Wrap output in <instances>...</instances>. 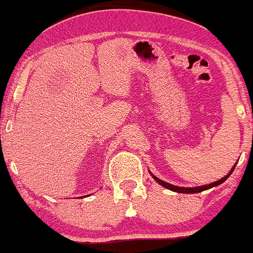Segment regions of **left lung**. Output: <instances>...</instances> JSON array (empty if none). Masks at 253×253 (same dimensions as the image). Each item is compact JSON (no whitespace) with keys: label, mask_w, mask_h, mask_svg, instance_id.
Returning a JSON list of instances; mask_svg holds the SVG:
<instances>
[{"label":"left lung","mask_w":253,"mask_h":253,"mask_svg":"<svg viewBox=\"0 0 253 253\" xmlns=\"http://www.w3.org/2000/svg\"><path fill=\"white\" fill-rule=\"evenodd\" d=\"M236 165H237V162H236V164L233 165V167H232V169H231V171L228 172V173L226 174L225 177H222V178H221V180L216 181V182L209 183V185H204V186H196V187H180V186H174V185H171V183H169V182H165V181L160 180L159 177H156L155 174H152V173H151L150 171H148V172H150V173H151V176L153 177V180H155L156 182H157V183H160V185H161V186H164V187H166L167 190H171V191H173V192H177V193H198V192H202V191L210 190V188H212V187H216V186H218V185H221V183H223V182H225V181L227 180L228 177L231 176V173H232V172H233V169H235Z\"/></svg>","instance_id":"left-lung-1"}]
</instances>
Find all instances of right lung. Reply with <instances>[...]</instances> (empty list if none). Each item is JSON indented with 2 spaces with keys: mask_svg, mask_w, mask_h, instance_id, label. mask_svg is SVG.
Wrapping results in <instances>:
<instances>
[{
  "mask_svg": "<svg viewBox=\"0 0 253 253\" xmlns=\"http://www.w3.org/2000/svg\"><path fill=\"white\" fill-rule=\"evenodd\" d=\"M81 197H82V196H81ZM81 197H80V198H81Z\"/></svg>",
  "mask_w": 253,
  "mask_h": 253,
  "instance_id": "right-lung-1",
  "label": "right lung"
}]
</instances>
